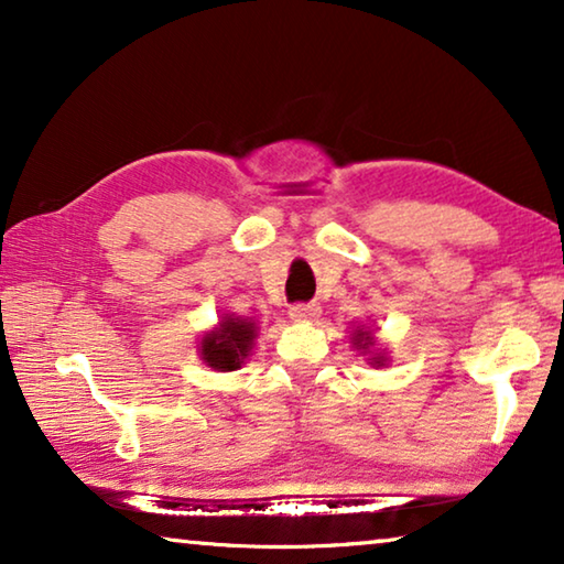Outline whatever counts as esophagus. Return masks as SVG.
I'll use <instances>...</instances> for the list:
<instances>
[{
	"label": "esophagus",
	"mask_w": 564,
	"mask_h": 564,
	"mask_svg": "<svg viewBox=\"0 0 564 564\" xmlns=\"http://www.w3.org/2000/svg\"><path fill=\"white\" fill-rule=\"evenodd\" d=\"M318 313H321L318 305H313V303H295V305H291L289 316L293 321H311V318H316Z\"/></svg>",
	"instance_id": "1"
}]
</instances>
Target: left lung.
<instances>
[{"mask_svg":"<svg viewBox=\"0 0 564 564\" xmlns=\"http://www.w3.org/2000/svg\"><path fill=\"white\" fill-rule=\"evenodd\" d=\"M356 340L360 343V348H370V346H373V340H370V333L362 330V328L356 333ZM373 362H378V366H383V358H376Z\"/></svg>","mask_w":564,"mask_h":564,"instance_id":"left-lung-1","label":"left lung"}]
</instances>
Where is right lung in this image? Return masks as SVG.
I'll use <instances>...</instances> for the list:
<instances>
[{
	"label": "right lung",
	"instance_id": "right-lung-1",
	"mask_svg": "<svg viewBox=\"0 0 564 564\" xmlns=\"http://www.w3.org/2000/svg\"><path fill=\"white\" fill-rule=\"evenodd\" d=\"M256 338V326L251 321L241 318H226L221 321V328L208 333L202 343V358L206 366L214 370H236L241 368L243 358L251 350V343Z\"/></svg>",
	"mask_w": 564,
	"mask_h": 564
}]
</instances>
